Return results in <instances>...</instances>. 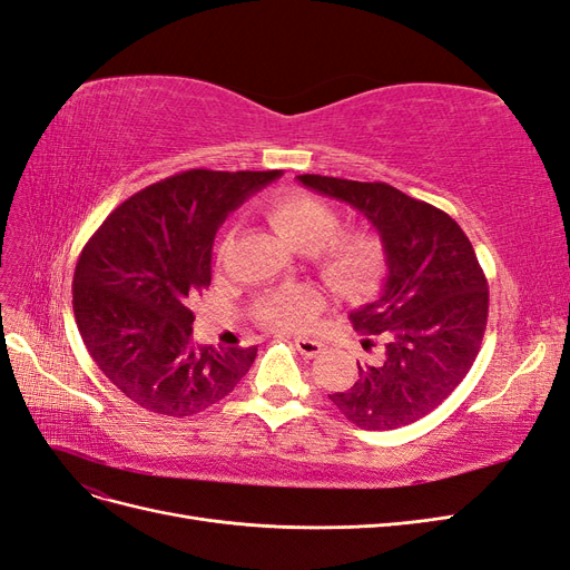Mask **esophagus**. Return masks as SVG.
<instances>
[{"mask_svg":"<svg viewBox=\"0 0 570 570\" xmlns=\"http://www.w3.org/2000/svg\"><path fill=\"white\" fill-rule=\"evenodd\" d=\"M295 345H297V350L302 352L304 357H318L321 352H323V343H318V341H312V337H297L295 341Z\"/></svg>","mask_w":570,"mask_h":570,"instance_id":"34e87169","label":"esophagus"}]
</instances>
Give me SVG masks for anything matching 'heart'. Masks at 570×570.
I'll use <instances>...</instances> for the list:
<instances>
[{
	"label": "heart",
	"mask_w": 570,
	"mask_h": 570,
	"mask_svg": "<svg viewBox=\"0 0 570 570\" xmlns=\"http://www.w3.org/2000/svg\"><path fill=\"white\" fill-rule=\"evenodd\" d=\"M266 218L289 247L309 256V264L337 297L357 299L376 289L386 249L379 235L368 229L337 233L341 218L321 198L302 191H289L271 198ZM321 312V295L312 285H283L254 304L261 323L281 331H309Z\"/></svg>",
	"instance_id": "obj_1"
}]
</instances>
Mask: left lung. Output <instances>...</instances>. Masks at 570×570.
Wrapping results in <instances>:
<instances>
[{"mask_svg":"<svg viewBox=\"0 0 570 570\" xmlns=\"http://www.w3.org/2000/svg\"><path fill=\"white\" fill-rule=\"evenodd\" d=\"M297 179L364 213L386 249L381 295L350 314L374 357L357 362L355 386L331 403L362 429L422 420L465 379L487 328L489 285L468 235L449 213L386 181Z\"/></svg>","mask_w":570,"mask_h":570,"instance_id":"obj_1","label":"left lung"}]
</instances>
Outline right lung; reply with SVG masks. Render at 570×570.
Segmentation results:
<instances>
[{"label": "right lung", "instance_id": "1", "mask_svg": "<svg viewBox=\"0 0 570 570\" xmlns=\"http://www.w3.org/2000/svg\"><path fill=\"white\" fill-rule=\"evenodd\" d=\"M281 170H187L136 191L88 239L73 316L88 355L131 403L191 417L235 391L256 347L196 345L191 302L210 285L218 227Z\"/></svg>", "mask_w": 570, "mask_h": 570}]
</instances>
